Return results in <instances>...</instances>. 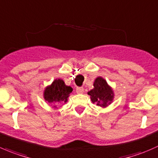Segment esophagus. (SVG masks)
<instances>
[{
	"mask_svg": "<svg viewBox=\"0 0 158 158\" xmlns=\"http://www.w3.org/2000/svg\"><path fill=\"white\" fill-rule=\"evenodd\" d=\"M76 92H77V94H83V92H84V88H83V87H77V88H76Z\"/></svg>",
	"mask_w": 158,
	"mask_h": 158,
	"instance_id": "34e87169",
	"label": "esophagus"
}]
</instances>
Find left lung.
Segmentation results:
<instances>
[{"label": "left lung", "instance_id": "obj_1", "mask_svg": "<svg viewBox=\"0 0 158 158\" xmlns=\"http://www.w3.org/2000/svg\"><path fill=\"white\" fill-rule=\"evenodd\" d=\"M93 104L105 108L110 105L114 98L113 88L102 77H98L94 82V88L87 92Z\"/></svg>", "mask_w": 158, "mask_h": 158}]
</instances>
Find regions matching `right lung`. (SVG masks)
Here are the masks:
<instances>
[{
	"label": "right lung",
	"instance_id": "obj_1",
	"mask_svg": "<svg viewBox=\"0 0 158 158\" xmlns=\"http://www.w3.org/2000/svg\"><path fill=\"white\" fill-rule=\"evenodd\" d=\"M73 91L71 86H67L62 79H55L51 84L47 86L44 90V98L45 101L51 104L64 103L68 101L70 94ZM53 107L57 108V106L54 105Z\"/></svg>",
	"mask_w": 158,
	"mask_h": 158
}]
</instances>
